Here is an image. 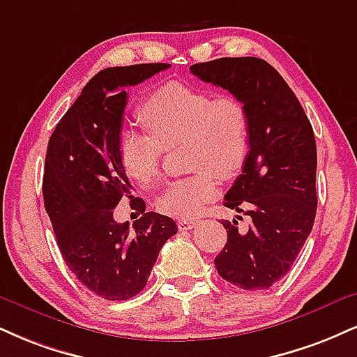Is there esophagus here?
<instances>
[{"mask_svg": "<svg viewBox=\"0 0 357 357\" xmlns=\"http://www.w3.org/2000/svg\"><path fill=\"white\" fill-rule=\"evenodd\" d=\"M195 226H196V221L195 220H179L178 221L179 231H190Z\"/></svg>", "mask_w": 357, "mask_h": 357, "instance_id": "1", "label": "esophagus"}]
</instances>
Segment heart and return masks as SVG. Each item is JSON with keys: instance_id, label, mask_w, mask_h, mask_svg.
Here are the masks:
<instances>
[{"instance_id": "obj_1", "label": "heart", "mask_w": 357, "mask_h": 357, "mask_svg": "<svg viewBox=\"0 0 357 357\" xmlns=\"http://www.w3.org/2000/svg\"><path fill=\"white\" fill-rule=\"evenodd\" d=\"M137 116L148 132L119 135V161L131 181L151 188L160 178L165 149L181 143L186 165L195 171L171 181L156 199V209L166 216H197L218 195L217 176L234 178L246 162L251 121L238 98H214L206 89L169 83L146 98Z\"/></svg>"}]
</instances>
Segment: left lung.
<instances>
[{"mask_svg":"<svg viewBox=\"0 0 357 357\" xmlns=\"http://www.w3.org/2000/svg\"><path fill=\"white\" fill-rule=\"evenodd\" d=\"M246 106L251 143L225 206L251 218L248 231L222 221L227 241L218 274L241 289H268L289 271L314 225L316 141L293 89L261 58H220L191 66ZM241 220V216H239Z\"/></svg>","mask_w":357,"mask_h":357,"instance_id":"left-lung-1","label":"left lung"}]
</instances>
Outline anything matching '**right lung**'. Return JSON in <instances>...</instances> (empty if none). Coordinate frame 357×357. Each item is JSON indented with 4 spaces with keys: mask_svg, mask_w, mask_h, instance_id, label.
<instances>
[{
    "mask_svg": "<svg viewBox=\"0 0 357 357\" xmlns=\"http://www.w3.org/2000/svg\"><path fill=\"white\" fill-rule=\"evenodd\" d=\"M166 63L106 68L84 86L50 137L43 197L64 263L79 282L108 301H124L144 289L160 249L178 226L171 218L144 213L143 199L119 161V135L128 94ZM121 197L144 214L131 230L116 223Z\"/></svg>",
    "mask_w": 357,
    "mask_h": 357,
    "instance_id": "right-lung-1",
    "label": "right lung"
}]
</instances>
